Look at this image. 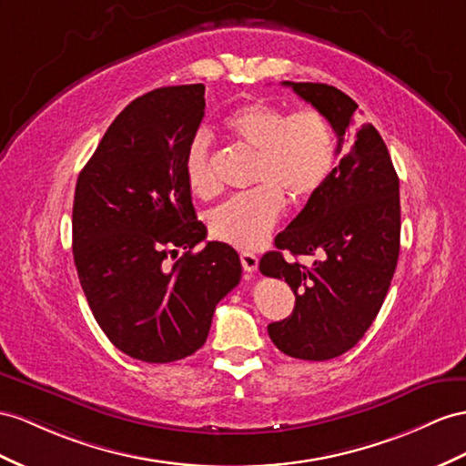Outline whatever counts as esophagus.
<instances>
[{
    "mask_svg": "<svg viewBox=\"0 0 466 466\" xmlns=\"http://www.w3.org/2000/svg\"><path fill=\"white\" fill-rule=\"evenodd\" d=\"M240 261H242L244 271H248V273H254V271L258 269V264H259L258 256L249 254V252H242V254H240Z\"/></svg>",
    "mask_w": 466,
    "mask_h": 466,
    "instance_id": "1",
    "label": "esophagus"
}]
</instances>
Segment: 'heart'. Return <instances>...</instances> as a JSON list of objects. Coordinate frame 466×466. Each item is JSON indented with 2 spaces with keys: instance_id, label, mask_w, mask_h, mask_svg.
I'll return each mask as SVG.
<instances>
[{
  "instance_id": "obj_1",
  "label": "heart",
  "mask_w": 466,
  "mask_h": 466,
  "mask_svg": "<svg viewBox=\"0 0 466 466\" xmlns=\"http://www.w3.org/2000/svg\"><path fill=\"white\" fill-rule=\"evenodd\" d=\"M230 134L258 153V188L230 197L208 214V230L220 242L252 249L264 244L285 210V195L305 200L319 193L335 169L337 139L317 110L288 114L269 102H252L226 119ZM190 193L207 198L218 190L210 139L198 131L185 153Z\"/></svg>"
}]
</instances>
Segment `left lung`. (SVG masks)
<instances>
[{"mask_svg":"<svg viewBox=\"0 0 466 466\" xmlns=\"http://www.w3.org/2000/svg\"><path fill=\"white\" fill-rule=\"evenodd\" d=\"M344 136L360 114L342 90L320 82H283ZM400 178L372 124L356 131L350 149L319 193L276 238V252L259 261L264 276L288 281L293 313L268 325L273 344L299 360H330L350 350L384 303L400 256ZM317 255L311 268L280 252Z\"/></svg>","mask_w":466,"mask_h":466,"instance_id":"left-lung-1","label":"left lung"}]
</instances>
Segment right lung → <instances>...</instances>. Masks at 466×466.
Segmentation results:
<instances>
[{"instance_id": "add662e5", "label": "right lung", "mask_w": 466, "mask_h": 466, "mask_svg": "<svg viewBox=\"0 0 466 466\" xmlns=\"http://www.w3.org/2000/svg\"><path fill=\"white\" fill-rule=\"evenodd\" d=\"M202 117V85L143 94L119 112L76 181L73 254L82 291L104 335L141 362L197 352L214 309L242 278L228 244L193 252L207 226L197 220L185 153Z\"/></svg>"}]
</instances>
